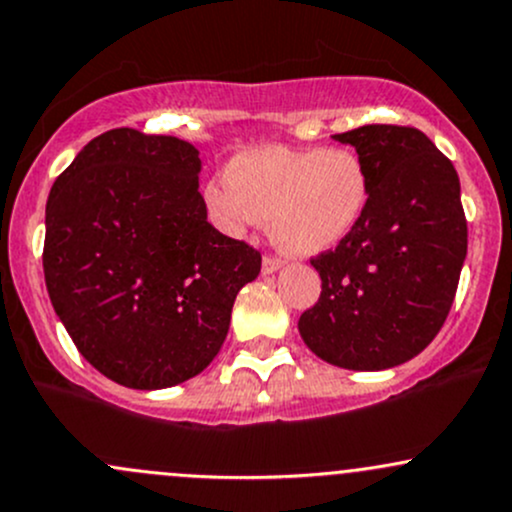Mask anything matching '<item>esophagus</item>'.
Masks as SVG:
<instances>
[{
    "instance_id": "esophagus-1",
    "label": "esophagus",
    "mask_w": 512,
    "mask_h": 512,
    "mask_svg": "<svg viewBox=\"0 0 512 512\" xmlns=\"http://www.w3.org/2000/svg\"><path fill=\"white\" fill-rule=\"evenodd\" d=\"M280 268H283V261H280V258H276V256L263 258V273H266V276H271V273L280 271Z\"/></svg>"
}]
</instances>
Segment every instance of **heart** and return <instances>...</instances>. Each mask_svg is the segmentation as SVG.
I'll list each match as a JSON object with an SVG mask.
<instances>
[{
  "instance_id": "b5f03b06",
  "label": "heart",
  "mask_w": 512,
  "mask_h": 512,
  "mask_svg": "<svg viewBox=\"0 0 512 512\" xmlns=\"http://www.w3.org/2000/svg\"><path fill=\"white\" fill-rule=\"evenodd\" d=\"M368 197V170L349 148L261 146L236 153L227 178L207 183L205 207L222 234L244 236L271 222L285 254L312 256L354 232Z\"/></svg>"
}]
</instances>
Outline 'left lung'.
I'll list each match as a JSON object with an SVG mask.
<instances>
[{
    "label": "left lung",
    "instance_id": "1",
    "mask_svg": "<svg viewBox=\"0 0 512 512\" xmlns=\"http://www.w3.org/2000/svg\"><path fill=\"white\" fill-rule=\"evenodd\" d=\"M334 139L356 148L371 197L354 232L312 258L322 293L298 329L327 364L383 371L420 354L452 310L466 258L459 175L412 126L366 124Z\"/></svg>",
    "mask_w": 512,
    "mask_h": 512
}]
</instances>
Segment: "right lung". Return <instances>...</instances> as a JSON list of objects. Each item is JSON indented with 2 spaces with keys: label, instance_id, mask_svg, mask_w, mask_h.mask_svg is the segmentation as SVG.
<instances>
[{
  "label": "right lung",
  "instance_id": "right-lung-1",
  "mask_svg": "<svg viewBox=\"0 0 512 512\" xmlns=\"http://www.w3.org/2000/svg\"><path fill=\"white\" fill-rule=\"evenodd\" d=\"M200 151L112 129L46 202L43 276L53 310L97 371L136 390L178 386L222 349L261 254L219 234L200 195Z\"/></svg>",
  "mask_w": 512,
  "mask_h": 512
}]
</instances>
